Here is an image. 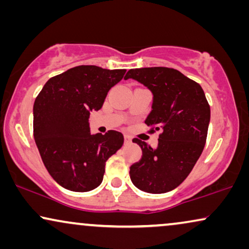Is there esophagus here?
<instances>
[{
  "mask_svg": "<svg viewBox=\"0 0 249 249\" xmlns=\"http://www.w3.org/2000/svg\"><path fill=\"white\" fill-rule=\"evenodd\" d=\"M124 142H125V144H130V142H131V138L129 137L128 135H124Z\"/></svg>",
  "mask_w": 249,
  "mask_h": 249,
  "instance_id": "34e87169",
  "label": "esophagus"
}]
</instances>
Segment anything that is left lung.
<instances>
[{"instance_id":"1","label":"left lung","mask_w":249,"mask_h":249,"mask_svg":"<svg viewBox=\"0 0 249 249\" xmlns=\"http://www.w3.org/2000/svg\"><path fill=\"white\" fill-rule=\"evenodd\" d=\"M137 80L153 95L145 124L161 130L152 148L135 138L142 155L130 166V179L142 192H171L192 171L205 146L211 119L210 105L199 84L180 71L164 67L130 69L124 80Z\"/></svg>"}]
</instances>
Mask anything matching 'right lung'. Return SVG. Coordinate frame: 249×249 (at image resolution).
Here are the masks:
<instances>
[{
	"instance_id": "1",
	"label": "right lung",
	"mask_w": 249,
	"mask_h": 249,
	"mask_svg": "<svg viewBox=\"0 0 249 249\" xmlns=\"http://www.w3.org/2000/svg\"><path fill=\"white\" fill-rule=\"evenodd\" d=\"M125 73L79 66L51 78L34 103V138L51 177L71 192L85 193L103 181L105 162L124 144L121 132L90 134L89 114Z\"/></svg>"
}]
</instances>
